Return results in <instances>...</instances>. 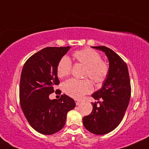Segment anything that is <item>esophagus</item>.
Listing matches in <instances>:
<instances>
[{"mask_svg": "<svg viewBox=\"0 0 149 149\" xmlns=\"http://www.w3.org/2000/svg\"><path fill=\"white\" fill-rule=\"evenodd\" d=\"M81 103L80 101H78V100H76V104L78 106V105H79Z\"/></svg>", "mask_w": 149, "mask_h": 149, "instance_id": "34e87169", "label": "esophagus"}]
</instances>
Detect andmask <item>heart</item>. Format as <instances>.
I'll list each match as a JSON object with an SVG mask.
<instances>
[{"instance_id": "b5f03b06", "label": "heart", "mask_w": 149, "mask_h": 149, "mask_svg": "<svg viewBox=\"0 0 149 149\" xmlns=\"http://www.w3.org/2000/svg\"><path fill=\"white\" fill-rule=\"evenodd\" d=\"M73 57L78 63L85 66L84 77H89L93 82L101 84L106 80L109 73V66L102 61L101 56L96 51L90 48L77 51L73 54ZM72 63L67 56H63L60 60L57 67L58 76L61 78L70 74ZM63 90L67 95L76 99H80L93 90L91 82L88 79L78 80L70 79L63 84Z\"/></svg>"}]
</instances>
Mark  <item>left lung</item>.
I'll return each mask as SVG.
<instances>
[{"instance_id":"left-lung-1","label":"left lung","mask_w":149,"mask_h":149,"mask_svg":"<svg viewBox=\"0 0 149 149\" xmlns=\"http://www.w3.org/2000/svg\"><path fill=\"white\" fill-rule=\"evenodd\" d=\"M106 54L109 62V73L102 86L91 95L101 100L93 104V111L82 121L86 130L95 135L107 134L120 125L125 114L130 97L131 82L127 64L116 53L107 47H92Z\"/></svg>"}]
</instances>
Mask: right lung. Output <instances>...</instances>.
I'll return each instance as SVG.
<instances>
[{"label": "right lung", "mask_w": 149, "mask_h": 149, "mask_svg": "<svg viewBox=\"0 0 149 149\" xmlns=\"http://www.w3.org/2000/svg\"><path fill=\"white\" fill-rule=\"evenodd\" d=\"M71 47H46L24 63L20 76L19 96L22 112L31 127L43 135H52L65 125L67 114L76 107L74 100L64 94L50 100L60 83L57 67Z\"/></svg>", "instance_id": "obj_1"}]
</instances>
